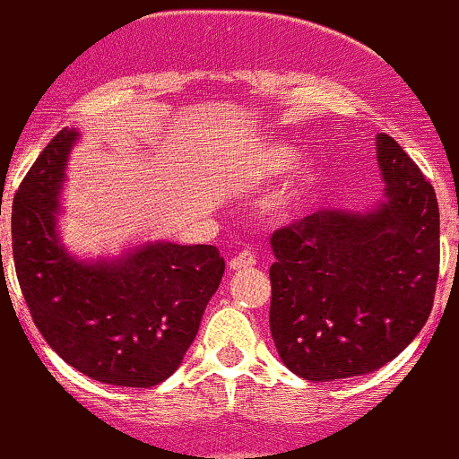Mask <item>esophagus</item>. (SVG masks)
Segmentation results:
<instances>
[{
    "label": "esophagus",
    "instance_id": "esophagus-1",
    "mask_svg": "<svg viewBox=\"0 0 459 459\" xmlns=\"http://www.w3.org/2000/svg\"><path fill=\"white\" fill-rule=\"evenodd\" d=\"M256 265V256L252 255L250 250H241L235 259H230V270L241 272V270H250V267Z\"/></svg>",
    "mask_w": 459,
    "mask_h": 459
}]
</instances>
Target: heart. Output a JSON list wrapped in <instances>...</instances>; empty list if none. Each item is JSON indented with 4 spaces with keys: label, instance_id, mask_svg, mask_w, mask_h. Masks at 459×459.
Returning a JSON list of instances; mask_svg holds the SVG:
<instances>
[{
    "label": "heart",
    "instance_id": "1",
    "mask_svg": "<svg viewBox=\"0 0 459 459\" xmlns=\"http://www.w3.org/2000/svg\"><path fill=\"white\" fill-rule=\"evenodd\" d=\"M293 163V152L282 144H270L265 149H259L252 155V175L256 178L281 175ZM298 198V189H287L281 198L276 200V207L287 212L293 207Z\"/></svg>",
    "mask_w": 459,
    "mask_h": 459
}]
</instances>
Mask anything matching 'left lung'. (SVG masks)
<instances>
[{
    "label": "left lung",
    "mask_w": 459,
    "mask_h": 459,
    "mask_svg": "<svg viewBox=\"0 0 459 459\" xmlns=\"http://www.w3.org/2000/svg\"><path fill=\"white\" fill-rule=\"evenodd\" d=\"M386 200L324 209L272 235L270 330L284 367L310 382L365 376L414 341L434 307L440 213L431 183L377 134Z\"/></svg>",
    "instance_id": "8db88e82"
}]
</instances>
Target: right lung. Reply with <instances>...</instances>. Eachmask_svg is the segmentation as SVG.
<instances>
[{"label": "right lung", "instance_id": "add662e5", "mask_svg": "<svg viewBox=\"0 0 459 459\" xmlns=\"http://www.w3.org/2000/svg\"><path fill=\"white\" fill-rule=\"evenodd\" d=\"M77 140V129H62L14 194L13 256L21 291L36 328L73 368L114 386H157L196 339L224 259L215 246L170 241L131 247L112 261L68 255L57 215Z\"/></svg>", "mask_w": 459, "mask_h": 459}]
</instances>
